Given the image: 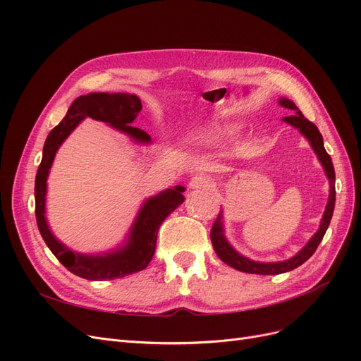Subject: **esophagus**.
<instances>
[{
    "instance_id": "esophagus-1",
    "label": "esophagus",
    "mask_w": 361,
    "mask_h": 361,
    "mask_svg": "<svg viewBox=\"0 0 361 361\" xmlns=\"http://www.w3.org/2000/svg\"><path fill=\"white\" fill-rule=\"evenodd\" d=\"M191 188L194 190H209L214 187V179L211 176H207V174H195V176L191 179L190 182Z\"/></svg>"
}]
</instances>
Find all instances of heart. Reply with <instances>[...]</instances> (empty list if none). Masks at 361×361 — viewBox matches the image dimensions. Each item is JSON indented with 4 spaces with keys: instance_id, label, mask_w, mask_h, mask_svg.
<instances>
[{
    "instance_id": "b5f03b06",
    "label": "heart",
    "mask_w": 361,
    "mask_h": 361,
    "mask_svg": "<svg viewBox=\"0 0 361 361\" xmlns=\"http://www.w3.org/2000/svg\"><path fill=\"white\" fill-rule=\"evenodd\" d=\"M224 133H226V129L218 126V128H215V129L211 130V133H209V138H216L218 135H221V134H224Z\"/></svg>"
}]
</instances>
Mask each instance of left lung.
Wrapping results in <instances>:
<instances>
[{
    "label": "left lung",
    "mask_w": 361,
    "mask_h": 361,
    "mask_svg": "<svg viewBox=\"0 0 361 361\" xmlns=\"http://www.w3.org/2000/svg\"><path fill=\"white\" fill-rule=\"evenodd\" d=\"M279 104L281 106L288 108V110L295 111V114L283 117V120L288 122L289 125L298 128L300 133L310 141L314 154L318 155V158L322 164V167L325 169L326 178L330 179V197H329V203H326V207H325V212H324V216H322L319 231L313 235V238L310 239L309 244L305 245L300 251V253L297 256H293L292 259L285 260V262H274V264H260V262H253V260H250V259L241 256L239 253H236V251L231 245H228V243L226 241V238L223 235V223H221L223 212L218 214L216 220L214 221L212 228H211V241H212L215 253H216L218 257H220L224 262V264L231 265L232 268H235L238 271L248 272V274H262V276L281 274V272H288V271H292L295 268H298L300 265H302L305 260L312 257V255L314 253L316 248H318V245L321 244L322 238L326 232V228H329V226H330L333 211H334V203H336L334 167H333V162H331V157L326 154V150L324 147V140H322L319 129L316 128V125L312 123L310 120H307L302 116V113L298 110L297 105H295L290 99L281 97Z\"/></svg>",
    "instance_id": "1"
}]
</instances>
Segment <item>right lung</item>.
Returning a JSON list of instances; mask_svg holds the SVG:
<instances>
[{
	"label": "right lung",
	"mask_w": 361,
	"mask_h": 361,
	"mask_svg": "<svg viewBox=\"0 0 361 361\" xmlns=\"http://www.w3.org/2000/svg\"><path fill=\"white\" fill-rule=\"evenodd\" d=\"M141 101L135 94L129 93H89L80 96L69 106L68 114L54 128L43 146V157L36 174L35 197H36V221L39 232L47 243L52 255L72 274L87 280H114L134 272L143 271L154 257L157 236L162 221L183 202V187L178 185L173 190L162 191L149 199L137 216L135 224L128 238V244L114 253L105 256H82L59 243L48 228L45 220V194L47 178L56 152L66 137L84 117L110 123L123 130L138 141H150L143 129L130 126L137 114L141 111Z\"/></svg>",
	"instance_id": "add662e5"
}]
</instances>
